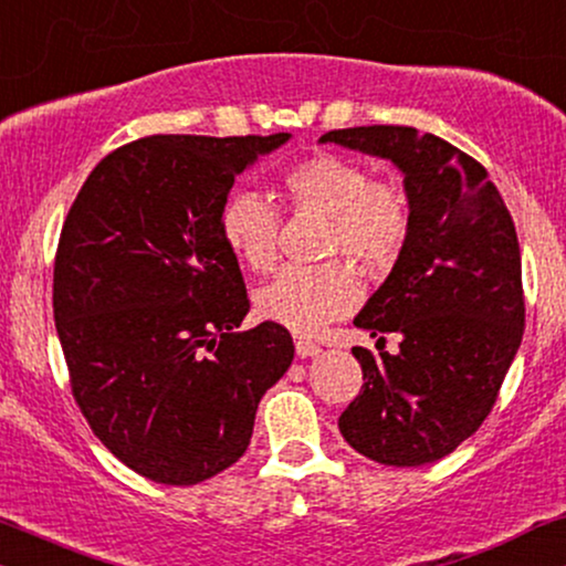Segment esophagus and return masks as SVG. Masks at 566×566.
<instances>
[{"label":"esophagus","mask_w":566,"mask_h":566,"mask_svg":"<svg viewBox=\"0 0 566 566\" xmlns=\"http://www.w3.org/2000/svg\"><path fill=\"white\" fill-rule=\"evenodd\" d=\"M295 352L300 359H307V357H315V354L321 352V346L305 336H295Z\"/></svg>","instance_id":"1"}]
</instances>
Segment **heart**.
<instances>
[{
    "mask_svg": "<svg viewBox=\"0 0 566 566\" xmlns=\"http://www.w3.org/2000/svg\"><path fill=\"white\" fill-rule=\"evenodd\" d=\"M284 191L300 212L328 220L326 255H352L367 266L396 259L411 224L409 199L394 180H370L359 163L338 155L305 157L284 172ZM224 245L253 271L276 259L279 212L259 193H232L220 214ZM361 300V282L346 261L284 266L255 292V311L271 323L318 334L349 315Z\"/></svg>",
    "mask_w": 566,
    "mask_h": 566,
    "instance_id": "heart-1",
    "label": "heart"
}]
</instances>
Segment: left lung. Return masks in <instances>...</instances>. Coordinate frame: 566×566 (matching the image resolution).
<instances>
[{
  "instance_id": "1",
  "label": "left lung",
  "mask_w": 566,
  "mask_h": 566,
  "mask_svg": "<svg viewBox=\"0 0 566 566\" xmlns=\"http://www.w3.org/2000/svg\"><path fill=\"white\" fill-rule=\"evenodd\" d=\"M321 145L357 149L401 170L409 235L354 326L398 354L354 346L361 390L338 417L344 440L382 465L440 461L492 411L525 326L515 224L500 191L450 142L413 126H357Z\"/></svg>"
}]
</instances>
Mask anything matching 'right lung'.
Returning a JSON list of instances; mask_svg holds the SVG:
<instances>
[{
    "mask_svg": "<svg viewBox=\"0 0 566 566\" xmlns=\"http://www.w3.org/2000/svg\"><path fill=\"white\" fill-rule=\"evenodd\" d=\"M157 134L90 172L54 263V321L72 394L132 471L191 486L251 446L261 396L290 370L287 328L251 311L220 214L240 172L287 145Z\"/></svg>",
    "mask_w": 566,
    "mask_h": 566,
    "instance_id": "add662e5",
    "label": "right lung"
}]
</instances>
